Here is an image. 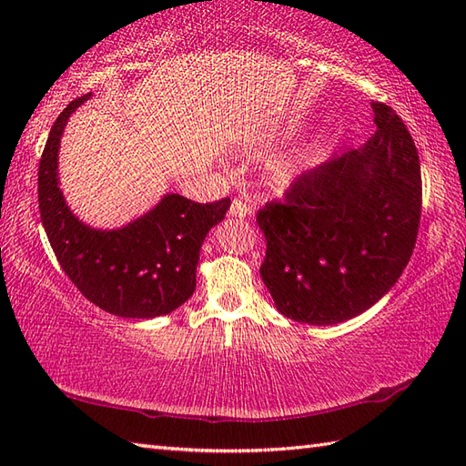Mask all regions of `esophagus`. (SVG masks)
<instances>
[{
	"label": "esophagus",
	"mask_w": 466,
	"mask_h": 466,
	"mask_svg": "<svg viewBox=\"0 0 466 466\" xmlns=\"http://www.w3.org/2000/svg\"><path fill=\"white\" fill-rule=\"evenodd\" d=\"M230 214L232 218H246L252 214V206L246 202V200H240V198H236V200H232V206H230Z\"/></svg>",
	"instance_id": "obj_1"
}]
</instances>
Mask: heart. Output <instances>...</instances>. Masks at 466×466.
Masks as SVG:
<instances>
[{"mask_svg":"<svg viewBox=\"0 0 466 466\" xmlns=\"http://www.w3.org/2000/svg\"><path fill=\"white\" fill-rule=\"evenodd\" d=\"M276 144H279V136H276V134L260 136L258 140L250 144V152H254V154H266V152L274 150ZM302 167H304L302 160H289V162H282V164L276 166L274 177H276V180H279V182H282V184H289V182H292V180H294L296 176H299V174L302 172Z\"/></svg>","mask_w":466,"mask_h":466,"instance_id":"b5f03b06","label":"heart"}]
</instances>
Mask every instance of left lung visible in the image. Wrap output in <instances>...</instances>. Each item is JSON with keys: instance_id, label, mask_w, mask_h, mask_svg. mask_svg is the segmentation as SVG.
<instances>
[{"instance_id": "1", "label": "left lung", "mask_w": 466, "mask_h": 466, "mask_svg": "<svg viewBox=\"0 0 466 466\" xmlns=\"http://www.w3.org/2000/svg\"><path fill=\"white\" fill-rule=\"evenodd\" d=\"M364 146L304 172L284 202L256 216L262 280L279 312L314 326L350 320L389 292L417 242L422 182L417 146L397 112L372 102Z\"/></svg>"}]
</instances>
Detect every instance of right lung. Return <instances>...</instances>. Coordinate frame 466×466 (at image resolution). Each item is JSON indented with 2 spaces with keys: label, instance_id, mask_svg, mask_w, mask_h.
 <instances>
[{
  "label": "right lung",
  "instance_id": "1",
  "mask_svg": "<svg viewBox=\"0 0 466 466\" xmlns=\"http://www.w3.org/2000/svg\"><path fill=\"white\" fill-rule=\"evenodd\" d=\"M90 96L57 116L39 160L37 198L47 240L67 279L102 310L122 319L170 314L194 294L204 238L224 220L230 198L198 204L166 194L150 212L116 230L84 224L59 190L57 154L69 116Z\"/></svg>",
  "mask_w": 466,
  "mask_h": 466
}]
</instances>
